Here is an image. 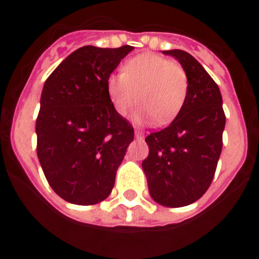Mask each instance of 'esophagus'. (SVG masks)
<instances>
[{
    "instance_id": "34e87169",
    "label": "esophagus",
    "mask_w": 259,
    "mask_h": 259,
    "mask_svg": "<svg viewBox=\"0 0 259 259\" xmlns=\"http://www.w3.org/2000/svg\"><path fill=\"white\" fill-rule=\"evenodd\" d=\"M135 138H137L138 140H142L143 138H144V134H143L142 132H139V130H135Z\"/></svg>"
}]
</instances>
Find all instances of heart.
Instances as JSON below:
<instances>
[{"mask_svg":"<svg viewBox=\"0 0 259 259\" xmlns=\"http://www.w3.org/2000/svg\"><path fill=\"white\" fill-rule=\"evenodd\" d=\"M189 90L184 67L155 54H142L127 60L122 72L111 74L106 91L120 116H126L135 104L142 105L134 116L137 124L155 119L159 125L170 122L182 110Z\"/></svg>","mask_w":259,"mask_h":259,"instance_id":"obj_1","label":"heart"}]
</instances>
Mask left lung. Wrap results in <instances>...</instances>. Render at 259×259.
<instances>
[{
    "instance_id": "8db88e82",
    "label": "left lung",
    "mask_w": 259,
    "mask_h": 259,
    "mask_svg": "<svg viewBox=\"0 0 259 259\" xmlns=\"http://www.w3.org/2000/svg\"><path fill=\"white\" fill-rule=\"evenodd\" d=\"M163 54L184 67L189 90L176 119L146 137L149 155L142 165L154 202L179 208L197 202L209 188L223 146L226 115L218 85L192 55L183 50Z\"/></svg>"
}]
</instances>
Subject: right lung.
<instances>
[{
  "instance_id": "right-lung-1",
  "label": "right lung",
  "mask_w": 259,
  "mask_h": 259,
  "mask_svg": "<svg viewBox=\"0 0 259 259\" xmlns=\"http://www.w3.org/2000/svg\"><path fill=\"white\" fill-rule=\"evenodd\" d=\"M133 46H82L44 85L36 120L37 158L50 187L77 205L110 195L134 129L114 110L106 80Z\"/></svg>"
}]
</instances>
